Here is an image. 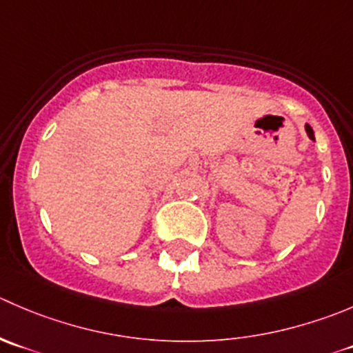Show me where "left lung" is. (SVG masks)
<instances>
[{
    "label": "left lung",
    "instance_id": "obj_1",
    "mask_svg": "<svg viewBox=\"0 0 353 353\" xmlns=\"http://www.w3.org/2000/svg\"><path fill=\"white\" fill-rule=\"evenodd\" d=\"M305 131H307V134H309V138L314 139V131L309 124H305Z\"/></svg>",
    "mask_w": 353,
    "mask_h": 353
}]
</instances>
